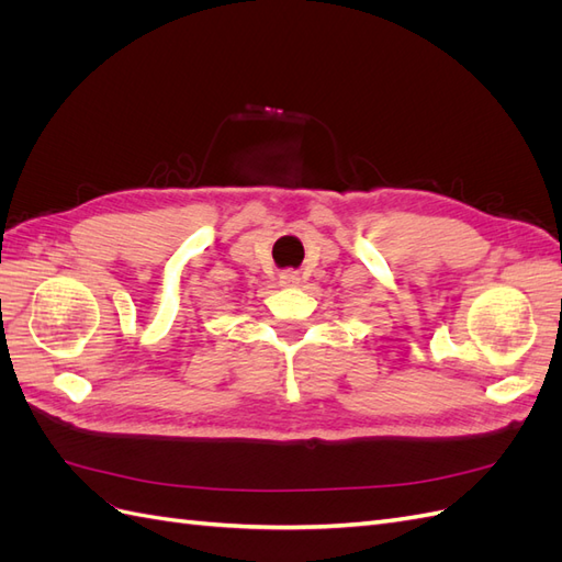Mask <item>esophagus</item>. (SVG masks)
<instances>
[{
    "label": "esophagus",
    "mask_w": 562,
    "mask_h": 562,
    "mask_svg": "<svg viewBox=\"0 0 562 562\" xmlns=\"http://www.w3.org/2000/svg\"><path fill=\"white\" fill-rule=\"evenodd\" d=\"M279 283L285 285V288H297L302 283V279H300V274H297L295 269H285V271H281V274H279Z\"/></svg>",
    "instance_id": "obj_1"
}]
</instances>
